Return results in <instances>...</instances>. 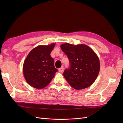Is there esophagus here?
Masks as SVG:
<instances>
[{"label": "esophagus", "instance_id": "esophagus-1", "mask_svg": "<svg viewBox=\"0 0 123 123\" xmlns=\"http://www.w3.org/2000/svg\"><path fill=\"white\" fill-rule=\"evenodd\" d=\"M63 70H64V68L63 67H61V68H60V69H59V71L60 72H63Z\"/></svg>", "mask_w": 123, "mask_h": 123}]
</instances>
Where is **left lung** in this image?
Segmentation results:
<instances>
[{
  "label": "left lung",
  "instance_id": "8db88e82",
  "mask_svg": "<svg viewBox=\"0 0 123 123\" xmlns=\"http://www.w3.org/2000/svg\"><path fill=\"white\" fill-rule=\"evenodd\" d=\"M61 49L69 61V68L63 72L69 84L77 90L90 86L100 70V62L96 54L85 44L74 45L65 43L61 45Z\"/></svg>",
  "mask_w": 123,
  "mask_h": 123
}]
</instances>
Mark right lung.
Returning <instances> with one entry per match:
<instances>
[{
	"instance_id": "obj_1",
	"label": "right lung",
	"mask_w": 123,
	"mask_h": 123,
	"mask_svg": "<svg viewBox=\"0 0 123 123\" xmlns=\"http://www.w3.org/2000/svg\"><path fill=\"white\" fill-rule=\"evenodd\" d=\"M55 43L40 45L28 54L23 64V74L27 83L36 89L48 86L57 71L51 52Z\"/></svg>"
}]
</instances>
